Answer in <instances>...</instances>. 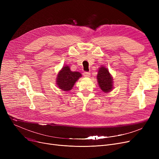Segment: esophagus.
Listing matches in <instances>:
<instances>
[{
  "label": "esophagus",
  "mask_w": 159,
  "mask_h": 159,
  "mask_svg": "<svg viewBox=\"0 0 159 159\" xmlns=\"http://www.w3.org/2000/svg\"><path fill=\"white\" fill-rule=\"evenodd\" d=\"M83 75H84V77H89L90 73L89 72H84V73H83Z\"/></svg>",
  "instance_id": "34e87169"
}]
</instances>
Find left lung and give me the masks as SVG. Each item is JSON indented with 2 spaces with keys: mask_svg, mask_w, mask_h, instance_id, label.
<instances>
[{
  "mask_svg": "<svg viewBox=\"0 0 159 159\" xmlns=\"http://www.w3.org/2000/svg\"><path fill=\"white\" fill-rule=\"evenodd\" d=\"M97 79L98 84L103 92H110L113 89V81L112 75L105 66H102L98 68Z\"/></svg>",
  "mask_w": 159,
  "mask_h": 159,
  "instance_id": "left-lung-1",
  "label": "left lung"
}]
</instances>
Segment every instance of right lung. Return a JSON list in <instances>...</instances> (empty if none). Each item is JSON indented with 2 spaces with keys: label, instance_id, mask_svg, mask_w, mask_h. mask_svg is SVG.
<instances>
[{
  "label": "right lung",
  "instance_id": "right-lung-1",
  "mask_svg": "<svg viewBox=\"0 0 159 159\" xmlns=\"http://www.w3.org/2000/svg\"><path fill=\"white\" fill-rule=\"evenodd\" d=\"M82 77L80 73L71 71L69 66H64L58 71L57 75L56 84L57 87L62 91H69L74 86L79 78Z\"/></svg>",
  "mask_w": 159,
  "mask_h": 159
}]
</instances>
